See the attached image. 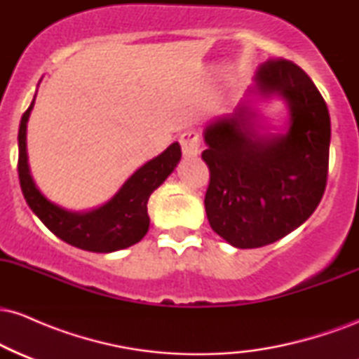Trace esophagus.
Listing matches in <instances>:
<instances>
[{
  "mask_svg": "<svg viewBox=\"0 0 359 359\" xmlns=\"http://www.w3.org/2000/svg\"><path fill=\"white\" fill-rule=\"evenodd\" d=\"M180 147H182V154L185 158H194L201 154L199 148V135L196 131H185L184 135H180Z\"/></svg>",
  "mask_w": 359,
  "mask_h": 359,
  "instance_id": "obj_1",
  "label": "esophagus"
}]
</instances>
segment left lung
Segmentation results:
<instances>
[{"instance_id": "1", "label": "left lung", "mask_w": 359, "mask_h": 359, "mask_svg": "<svg viewBox=\"0 0 359 359\" xmlns=\"http://www.w3.org/2000/svg\"><path fill=\"white\" fill-rule=\"evenodd\" d=\"M280 97L289 119L271 134L254 102ZM203 160L211 172L205 214L234 248H259L304 224L319 205L327 180L331 118L314 82L299 65H259L250 100L204 128Z\"/></svg>"}]
</instances>
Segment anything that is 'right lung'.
Listing matches in <instances>:
<instances>
[{
	"mask_svg": "<svg viewBox=\"0 0 359 359\" xmlns=\"http://www.w3.org/2000/svg\"><path fill=\"white\" fill-rule=\"evenodd\" d=\"M34 104L35 97L20 121L18 177L25 201L35 216L62 241L93 253H111L138 243L150 226L147 204L151 192L165 182L180 162L182 150L179 143H172L162 154L143 163L100 208L69 211L48 201L32 177L27 154V123Z\"/></svg>",
	"mask_w": 359,
	"mask_h": 359,
	"instance_id": "add662e5",
	"label": "right lung"
}]
</instances>
